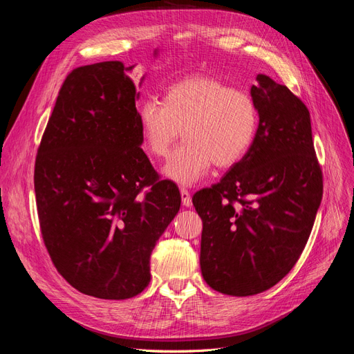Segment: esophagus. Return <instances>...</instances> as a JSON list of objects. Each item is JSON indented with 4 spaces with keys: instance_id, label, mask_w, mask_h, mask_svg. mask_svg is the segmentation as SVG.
<instances>
[{
    "instance_id": "34e87169",
    "label": "esophagus",
    "mask_w": 354,
    "mask_h": 354,
    "mask_svg": "<svg viewBox=\"0 0 354 354\" xmlns=\"http://www.w3.org/2000/svg\"><path fill=\"white\" fill-rule=\"evenodd\" d=\"M180 194H181V202H183L185 207H190L192 205V196H190V192L185 187L180 189Z\"/></svg>"
}]
</instances>
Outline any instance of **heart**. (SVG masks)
Instances as JSON below:
<instances>
[{
  "label": "heart",
  "instance_id": "1",
  "mask_svg": "<svg viewBox=\"0 0 354 354\" xmlns=\"http://www.w3.org/2000/svg\"><path fill=\"white\" fill-rule=\"evenodd\" d=\"M145 147L168 155L183 130L185 143L169 156L164 174L178 185H194L212 164L229 168L250 151L259 125L251 94L211 77H189L165 91L162 103L145 100L137 111Z\"/></svg>",
  "mask_w": 354,
  "mask_h": 354
}]
</instances>
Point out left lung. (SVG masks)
Here are the masks:
<instances>
[{
  "instance_id": "obj_1",
  "label": "left lung",
  "mask_w": 354,
  "mask_h": 354,
  "mask_svg": "<svg viewBox=\"0 0 354 354\" xmlns=\"http://www.w3.org/2000/svg\"><path fill=\"white\" fill-rule=\"evenodd\" d=\"M257 81L251 95L260 121L250 151L192 198L203 224V279L234 297L260 294L289 273L324 194L306 104L266 75Z\"/></svg>"
}]
</instances>
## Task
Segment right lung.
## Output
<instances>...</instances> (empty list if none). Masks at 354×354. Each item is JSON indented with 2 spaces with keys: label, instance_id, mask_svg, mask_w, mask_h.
<instances>
[{
  "label": "right lung",
  "instance_id": "1",
  "mask_svg": "<svg viewBox=\"0 0 354 354\" xmlns=\"http://www.w3.org/2000/svg\"><path fill=\"white\" fill-rule=\"evenodd\" d=\"M133 66L100 62L63 81L35 159L39 229L50 259L85 295L125 299L151 282V254L180 209L140 147Z\"/></svg>",
  "mask_w": 354,
  "mask_h": 354
}]
</instances>
